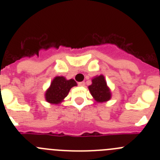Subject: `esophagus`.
<instances>
[{
	"label": "esophagus",
	"mask_w": 160,
	"mask_h": 160,
	"mask_svg": "<svg viewBox=\"0 0 160 160\" xmlns=\"http://www.w3.org/2000/svg\"><path fill=\"white\" fill-rule=\"evenodd\" d=\"M85 85H86L85 82H78V86H79V87H84Z\"/></svg>",
	"instance_id": "esophagus-1"
}]
</instances>
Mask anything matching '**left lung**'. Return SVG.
<instances>
[{
	"instance_id": "1",
	"label": "left lung",
	"mask_w": 160,
	"mask_h": 160,
	"mask_svg": "<svg viewBox=\"0 0 160 160\" xmlns=\"http://www.w3.org/2000/svg\"><path fill=\"white\" fill-rule=\"evenodd\" d=\"M90 94L98 102H104L111 98V89L107 86L105 77L97 75L92 78V84L88 87Z\"/></svg>"
}]
</instances>
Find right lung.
<instances>
[{
	"label": "right lung",
	"instance_id": "obj_1",
	"mask_svg": "<svg viewBox=\"0 0 160 160\" xmlns=\"http://www.w3.org/2000/svg\"><path fill=\"white\" fill-rule=\"evenodd\" d=\"M75 86L77 82L73 79L68 80L63 76H56L45 93L46 101L50 104L58 105L64 101L70 89Z\"/></svg>",
	"mask_w": 160,
	"mask_h": 160
}]
</instances>
